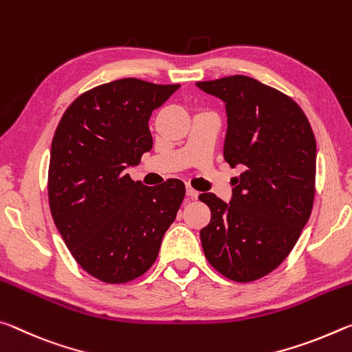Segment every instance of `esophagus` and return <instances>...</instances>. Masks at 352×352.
<instances>
[{
    "mask_svg": "<svg viewBox=\"0 0 352 352\" xmlns=\"http://www.w3.org/2000/svg\"><path fill=\"white\" fill-rule=\"evenodd\" d=\"M198 192L197 190H195L193 187H190V186H187V197L188 198H192V199H195V198H198Z\"/></svg>",
    "mask_w": 352,
    "mask_h": 352,
    "instance_id": "obj_1",
    "label": "esophagus"
}]
</instances>
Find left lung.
<instances>
[{
  "label": "left lung",
  "mask_w": 352,
  "mask_h": 352,
  "mask_svg": "<svg viewBox=\"0 0 352 352\" xmlns=\"http://www.w3.org/2000/svg\"><path fill=\"white\" fill-rule=\"evenodd\" d=\"M197 85L226 102L224 160L243 170L234 177L229 204L199 195L212 214L201 245L224 278L257 280L285 261L312 214L314 131L290 96L257 79L235 74Z\"/></svg>",
  "instance_id": "8db88e82"
}]
</instances>
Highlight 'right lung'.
Listing matches in <instances>:
<instances>
[{
	"label": "right lung",
	"instance_id": "obj_1",
	"mask_svg": "<svg viewBox=\"0 0 352 352\" xmlns=\"http://www.w3.org/2000/svg\"><path fill=\"white\" fill-rule=\"evenodd\" d=\"M179 89L124 78L84 91L51 143L50 210L82 270L106 284L145 274L186 197L179 179L155 187L126 175L153 148L149 117Z\"/></svg>",
	"mask_w": 352,
	"mask_h": 352
}]
</instances>
